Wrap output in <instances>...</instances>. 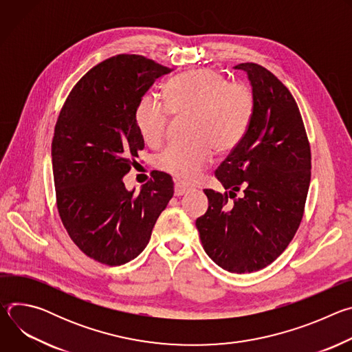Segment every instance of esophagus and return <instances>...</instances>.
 I'll return each mask as SVG.
<instances>
[{"instance_id": "esophagus-1", "label": "esophagus", "mask_w": 352, "mask_h": 352, "mask_svg": "<svg viewBox=\"0 0 352 352\" xmlns=\"http://www.w3.org/2000/svg\"><path fill=\"white\" fill-rule=\"evenodd\" d=\"M190 189H192L190 186H188L179 181H175V184H174V195L175 196H182V195L188 193Z\"/></svg>"}]
</instances>
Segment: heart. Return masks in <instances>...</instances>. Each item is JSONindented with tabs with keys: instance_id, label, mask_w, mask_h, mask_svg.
Listing matches in <instances>:
<instances>
[{
	"instance_id": "b5f03b06",
	"label": "heart",
	"mask_w": 352,
	"mask_h": 352,
	"mask_svg": "<svg viewBox=\"0 0 352 352\" xmlns=\"http://www.w3.org/2000/svg\"><path fill=\"white\" fill-rule=\"evenodd\" d=\"M168 103L146 94L135 118L146 143L156 146L167 135L171 114H193L189 142L167 146L157 167L179 181L190 182L213 160L214 150L226 153L239 144L252 121L255 98L246 85L228 83L220 72L202 68L185 72L166 86Z\"/></svg>"
}]
</instances>
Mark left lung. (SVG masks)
Here are the masks:
<instances>
[{
	"instance_id": "left-lung-1",
	"label": "left lung",
	"mask_w": 352,
	"mask_h": 352,
	"mask_svg": "<svg viewBox=\"0 0 352 352\" xmlns=\"http://www.w3.org/2000/svg\"><path fill=\"white\" fill-rule=\"evenodd\" d=\"M234 68L248 75L255 111L243 139L214 173L228 193L205 189L209 209L196 228L209 258L241 274L274 262L294 238L311 182V147L289 90L258 64Z\"/></svg>"
}]
</instances>
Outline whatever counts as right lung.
<instances>
[{"label": "right lung", "instance_id": "obj_1", "mask_svg": "<svg viewBox=\"0 0 352 352\" xmlns=\"http://www.w3.org/2000/svg\"><path fill=\"white\" fill-rule=\"evenodd\" d=\"M170 72L142 56L111 57L74 86L57 120L52 162L58 213L76 246L103 265L135 259L174 195L173 178L162 171L139 193L124 184L144 147L138 103Z\"/></svg>", "mask_w": 352, "mask_h": 352}]
</instances>
